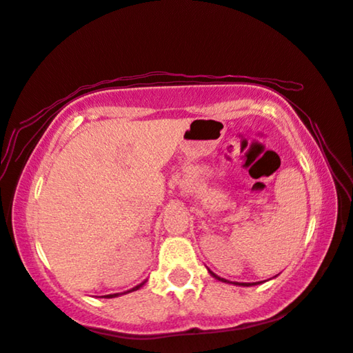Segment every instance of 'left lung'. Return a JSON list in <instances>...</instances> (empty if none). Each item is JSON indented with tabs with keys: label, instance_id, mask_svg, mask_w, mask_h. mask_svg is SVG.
I'll return each instance as SVG.
<instances>
[{
	"label": "left lung",
	"instance_id": "obj_1",
	"mask_svg": "<svg viewBox=\"0 0 353 353\" xmlns=\"http://www.w3.org/2000/svg\"><path fill=\"white\" fill-rule=\"evenodd\" d=\"M208 272L212 274V277H214L216 280H219V282H224V283H232V285H236V286H254V285H259V283H263V282H254V283H241V282H230V280H227V279H223V277H219V276H216V274L214 272H212L210 270H208Z\"/></svg>",
	"mask_w": 353,
	"mask_h": 353
}]
</instances>
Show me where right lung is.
Returning a JSON list of instances; mask_svg holds the SVG:
<instances>
[{"label":"right lung","instance_id":"obj_1","mask_svg":"<svg viewBox=\"0 0 353 353\" xmlns=\"http://www.w3.org/2000/svg\"><path fill=\"white\" fill-rule=\"evenodd\" d=\"M148 282V280H143V282L140 283V285H137V286H134L132 290H128V291H124V292H115V294H107V296H103V297H105V299H112V297H118V296H121V294H128V292H132V291H137V290H140L143 285H145Z\"/></svg>","mask_w":353,"mask_h":353}]
</instances>
